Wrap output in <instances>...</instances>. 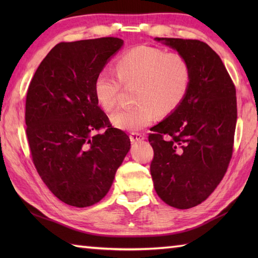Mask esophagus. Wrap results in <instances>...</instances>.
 <instances>
[{"instance_id":"obj_1","label":"esophagus","mask_w":258,"mask_h":258,"mask_svg":"<svg viewBox=\"0 0 258 258\" xmlns=\"http://www.w3.org/2000/svg\"><path fill=\"white\" fill-rule=\"evenodd\" d=\"M144 139H145V136L140 134V133H132L130 135L131 142H139V141H143Z\"/></svg>"}]
</instances>
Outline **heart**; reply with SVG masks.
<instances>
[{
  "instance_id": "1",
  "label": "heart",
  "mask_w": 258,
  "mask_h": 258,
  "mask_svg": "<svg viewBox=\"0 0 258 258\" xmlns=\"http://www.w3.org/2000/svg\"><path fill=\"white\" fill-rule=\"evenodd\" d=\"M115 76L107 70L96 75L95 97L101 107L112 112L117 105L120 84H135L132 107L120 108L111 120L117 128L138 132L154 119L176 109L187 94L190 69L177 53H165L151 46H138L123 53L115 62Z\"/></svg>"
}]
</instances>
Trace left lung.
Here are the masks:
<instances>
[{
	"mask_svg": "<svg viewBox=\"0 0 258 258\" xmlns=\"http://www.w3.org/2000/svg\"><path fill=\"white\" fill-rule=\"evenodd\" d=\"M155 40L176 50L190 69L183 102L149 136L157 195L169 206L186 210L204 202L227 171L237 120L236 90L221 57L206 43Z\"/></svg>",
	"mask_w": 258,
	"mask_h": 258,
	"instance_id": "obj_1",
	"label": "left lung"
}]
</instances>
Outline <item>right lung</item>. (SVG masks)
<instances>
[{
	"instance_id": "right-lung-1",
	"label": "right lung",
	"mask_w": 258,
	"mask_h": 258,
	"mask_svg": "<svg viewBox=\"0 0 258 258\" xmlns=\"http://www.w3.org/2000/svg\"><path fill=\"white\" fill-rule=\"evenodd\" d=\"M123 43L118 37L58 43L27 90L32 161L48 189L71 206L100 202L130 151V138L113 127L94 93L96 75ZM101 128L106 132L100 135Z\"/></svg>"
}]
</instances>
